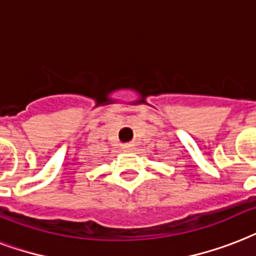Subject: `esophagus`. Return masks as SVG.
<instances>
[{"label": "esophagus", "mask_w": 256, "mask_h": 256, "mask_svg": "<svg viewBox=\"0 0 256 256\" xmlns=\"http://www.w3.org/2000/svg\"><path fill=\"white\" fill-rule=\"evenodd\" d=\"M132 148H134V144H132V142H128V144H124V146H122V150H130Z\"/></svg>", "instance_id": "34e87169"}]
</instances>
